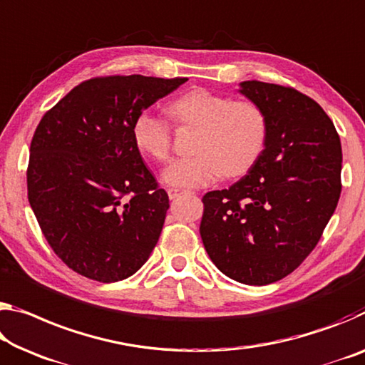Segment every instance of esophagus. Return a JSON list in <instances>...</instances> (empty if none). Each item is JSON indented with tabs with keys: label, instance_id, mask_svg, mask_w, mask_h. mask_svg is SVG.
Returning a JSON list of instances; mask_svg holds the SVG:
<instances>
[{
	"label": "esophagus",
	"instance_id": "34e87169",
	"mask_svg": "<svg viewBox=\"0 0 365 365\" xmlns=\"http://www.w3.org/2000/svg\"><path fill=\"white\" fill-rule=\"evenodd\" d=\"M167 193H169V198H170V200H175V198H178V196H180V195H185V193H192V192H188V190L169 188V190H167Z\"/></svg>",
	"mask_w": 365,
	"mask_h": 365
}]
</instances>
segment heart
<instances>
[{
  "label": "heart",
  "mask_w": 365,
  "mask_h": 365,
  "mask_svg": "<svg viewBox=\"0 0 365 365\" xmlns=\"http://www.w3.org/2000/svg\"><path fill=\"white\" fill-rule=\"evenodd\" d=\"M177 123L195 128L193 155L177 159L162 172L167 185L195 188L221 175L232 178L245 173L262 153L266 138V117L252 101H230L207 89H193L169 106ZM133 141L141 153L155 160L170 154V126L149 112L133 123Z\"/></svg>",
  "instance_id": "obj_1"
}]
</instances>
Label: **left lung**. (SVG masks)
<instances>
[{
	"label": "left lung",
	"mask_w": 365,
	"mask_h": 365,
	"mask_svg": "<svg viewBox=\"0 0 365 365\" xmlns=\"http://www.w3.org/2000/svg\"><path fill=\"white\" fill-rule=\"evenodd\" d=\"M240 92L266 117L264 149L247 175L203 196L200 234L212 263L230 279L264 286L310 255L341 195V141L309 96L244 81Z\"/></svg>",
	"instance_id": "1"
}]
</instances>
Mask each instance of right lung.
Returning <instances> with one entry per match:
<instances>
[{
    "mask_svg": "<svg viewBox=\"0 0 365 365\" xmlns=\"http://www.w3.org/2000/svg\"><path fill=\"white\" fill-rule=\"evenodd\" d=\"M187 78H92L51 107L34 133L27 196L58 258L81 276L135 274L158 244L169 196L143 162L133 123Z\"/></svg>",
    "mask_w": 365,
    "mask_h": 365,
    "instance_id": "right-lung-1",
    "label": "right lung"
}]
</instances>
